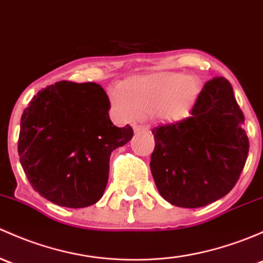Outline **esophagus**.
Listing matches in <instances>:
<instances>
[{"mask_svg":"<svg viewBox=\"0 0 263 263\" xmlns=\"http://www.w3.org/2000/svg\"><path fill=\"white\" fill-rule=\"evenodd\" d=\"M150 131V128H148L147 126H135V132H148Z\"/></svg>","mask_w":263,"mask_h":263,"instance_id":"obj_1","label":"esophagus"}]
</instances>
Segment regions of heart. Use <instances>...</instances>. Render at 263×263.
I'll list each match as a JSON object with an SVG mask.
<instances>
[{"instance_id":"heart-1","label":"heart","mask_w":263,"mask_h":263,"mask_svg":"<svg viewBox=\"0 0 263 263\" xmlns=\"http://www.w3.org/2000/svg\"><path fill=\"white\" fill-rule=\"evenodd\" d=\"M199 93L200 81L195 76L155 73L127 81L120 95L113 97L112 104L126 121L155 112L161 120L179 122L189 116Z\"/></svg>"}]
</instances>
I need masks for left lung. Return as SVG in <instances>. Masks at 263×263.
Segmentation results:
<instances>
[{
    "label": "left lung",
    "mask_w": 263,
    "mask_h": 263,
    "mask_svg": "<svg viewBox=\"0 0 263 263\" xmlns=\"http://www.w3.org/2000/svg\"><path fill=\"white\" fill-rule=\"evenodd\" d=\"M243 122L231 83L217 77L205 83L190 117L153 128L150 167L161 197L199 208L228 194L250 150Z\"/></svg>",
    "instance_id": "8db88e82"
}]
</instances>
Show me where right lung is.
Wrapping results in <instances>:
<instances>
[{"label":"right lung","instance_id":"right-lung-1","mask_svg":"<svg viewBox=\"0 0 263 263\" xmlns=\"http://www.w3.org/2000/svg\"><path fill=\"white\" fill-rule=\"evenodd\" d=\"M99 84L57 82L39 90L21 116L18 156L41 197L66 208H85L103 195L113 150L134 136L129 124L109 120Z\"/></svg>","mask_w":263,"mask_h":263}]
</instances>
